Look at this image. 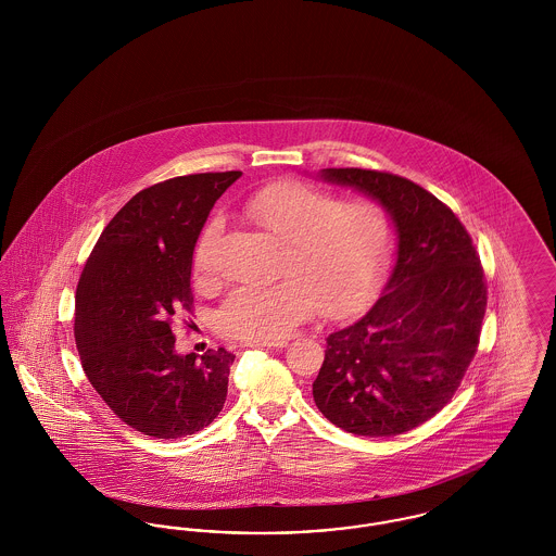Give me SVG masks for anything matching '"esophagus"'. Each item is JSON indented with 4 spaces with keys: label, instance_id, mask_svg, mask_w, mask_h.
Returning <instances> with one entry per match:
<instances>
[{
    "label": "esophagus",
    "instance_id": "1",
    "mask_svg": "<svg viewBox=\"0 0 556 556\" xmlns=\"http://www.w3.org/2000/svg\"><path fill=\"white\" fill-rule=\"evenodd\" d=\"M248 348H266V350H275V348H283L288 342H275V344H263V342H248Z\"/></svg>",
    "mask_w": 556,
    "mask_h": 556
}]
</instances>
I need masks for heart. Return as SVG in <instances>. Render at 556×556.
<instances>
[{
	"label": "heart",
	"mask_w": 556,
	"mask_h": 556,
	"mask_svg": "<svg viewBox=\"0 0 556 556\" xmlns=\"http://www.w3.org/2000/svg\"><path fill=\"white\" fill-rule=\"evenodd\" d=\"M245 214L283 241L279 275L266 288H239L218 313V329L241 342H283L295 325L320 308L340 318L377 293L392 261L396 223L375 198H348L304 181L258 189ZM223 223L212 218L193 248V270L208 279Z\"/></svg>",
	"instance_id": "obj_1"
}]
</instances>
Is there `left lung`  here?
<instances>
[{
    "mask_svg": "<svg viewBox=\"0 0 556 556\" xmlns=\"http://www.w3.org/2000/svg\"><path fill=\"white\" fill-rule=\"evenodd\" d=\"M323 177L392 212L397 261L369 313L327 338L313 396L348 433L392 438L435 417L476 358L483 266L460 218L410 179L367 168H325Z\"/></svg>",
    "mask_w": 556,
    "mask_h": 556,
    "instance_id": "obj_1",
    "label": "left lung"
}]
</instances>
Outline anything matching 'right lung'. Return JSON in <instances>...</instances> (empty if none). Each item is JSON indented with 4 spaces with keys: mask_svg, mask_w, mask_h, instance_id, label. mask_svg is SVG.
I'll list each match as a JSON object with an SVG mask.
<instances>
[{
    "mask_svg": "<svg viewBox=\"0 0 556 556\" xmlns=\"http://www.w3.org/2000/svg\"><path fill=\"white\" fill-rule=\"evenodd\" d=\"M239 175L198 173L141 189L108 223L80 273V367L110 410L143 435H191L227 400L236 356L225 348L179 356L173 329L193 313L195 239Z\"/></svg>",
    "mask_w": 556,
    "mask_h": 556,
    "instance_id": "right-lung-1",
    "label": "right lung"
}]
</instances>
